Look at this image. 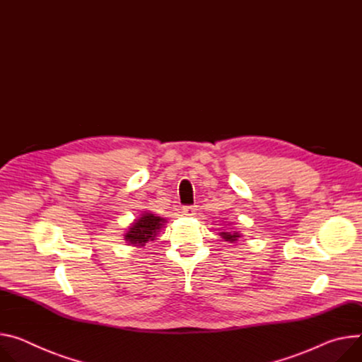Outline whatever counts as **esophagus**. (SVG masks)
Masks as SVG:
<instances>
[{"label":"esophagus","mask_w":362,"mask_h":362,"mask_svg":"<svg viewBox=\"0 0 362 362\" xmlns=\"http://www.w3.org/2000/svg\"><path fill=\"white\" fill-rule=\"evenodd\" d=\"M195 211H197L195 206H184V207H182V213H184V216H194V214H195Z\"/></svg>","instance_id":"esophagus-1"}]
</instances>
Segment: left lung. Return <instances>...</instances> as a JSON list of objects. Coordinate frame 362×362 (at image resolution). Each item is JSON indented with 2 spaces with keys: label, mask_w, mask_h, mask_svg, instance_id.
I'll return each mask as SVG.
<instances>
[{
  "label": "left lung",
  "mask_w": 362,
  "mask_h": 362,
  "mask_svg": "<svg viewBox=\"0 0 362 362\" xmlns=\"http://www.w3.org/2000/svg\"><path fill=\"white\" fill-rule=\"evenodd\" d=\"M220 235L226 240V242H230V243H234L238 240L240 234L238 233H233V231H221Z\"/></svg>",
  "instance_id": "8db88e82"
}]
</instances>
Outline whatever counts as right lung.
<instances>
[{"instance_id":"right-lung-1","label":"right lung","mask_w":362,"mask_h":362,"mask_svg":"<svg viewBox=\"0 0 362 362\" xmlns=\"http://www.w3.org/2000/svg\"><path fill=\"white\" fill-rule=\"evenodd\" d=\"M164 218L156 217L151 213H145L129 227L125 240L132 246H145L148 242L155 240V235L160 227L164 226Z\"/></svg>"}]
</instances>
